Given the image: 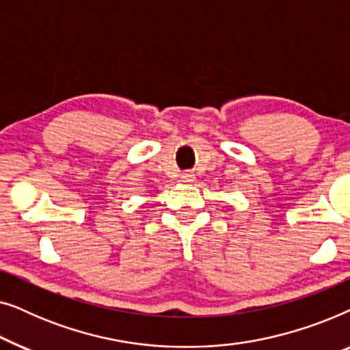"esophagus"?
Instances as JSON below:
<instances>
[{
	"label": "esophagus",
	"mask_w": 350,
	"mask_h": 350,
	"mask_svg": "<svg viewBox=\"0 0 350 350\" xmlns=\"http://www.w3.org/2000/svg\"><path fill=\"white\" fill-rule=\"evenodd\" d=\"M181 183H191V181H194V174L193 172H183L180 176Z\"/></svg>",
	"instance_id": "34e87169"
}]
</instances>
